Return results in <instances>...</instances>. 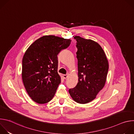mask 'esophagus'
Instances as JSON below:
<instances>
[{"mask_svg":"<svg viewBox=\"0 0 134 134\" xmlns=\"http://www.w3.org/2000/svg\"><path fill=\"white\" fill-rule=\"evenodd\" d=\"M63 77H64V79H66L68 77V75L67 74H64V75H63Z\"/></svg>","mask_w":134,"mask_h":134,"instance_id":"1","label":"esophagus"}]
</instances>
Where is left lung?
Wrapping results in <instances>:
<instances>
[{
	"instance_id": "obj_1",
	"label": "left lung",
	"mask_w": 134,
	"mask_h": 134,
	"mask_svg": "<svg viewBox=\"0 0 134 134\" xmlns=\"http://www.w3.org/2000/svg\"><path fill=\"white\" fill-rule=\"evenodd\" d=\"M77 51L79 81L69 90L72 99L81 104L87 103L96 98L104 86L109 69L106 55L96 42L75 36Z\"/></svg>"
}]
</instances>
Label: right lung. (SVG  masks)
<instances>
[{"label":"right lung","mask_w":134,"mask_h":134,"mask_svg":"<svg viewBox=\"0 0 134 134\" xmlns=\"http://www.w3.org/2000/svg\"><path fill=\"white\" fill-rule=\"evenodd\" d=\"M71 41L54 35H45L35 41L26 51L22 60V80L34 102L44 104L53 98L61 82L57 55L68 48Z\"/></svg>","instance_id":"add662e5"}]
</instances>
